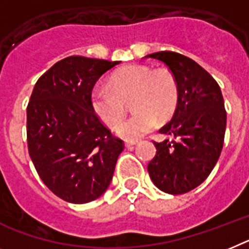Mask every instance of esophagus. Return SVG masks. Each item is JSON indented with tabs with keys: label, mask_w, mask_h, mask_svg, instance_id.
<instances>
[{
	"label": "esophagus",
	"mask_w": 249,
	"mask_h": 249,
	"mask_svg": "<svg viewBox=\"0 0 249 249\" xmlns=\"http://www.w3.org/2000/svg\"><path fill=\"white\" fill-rule=\"evenodd\" d=\"M137 144H138L137 141H125V147L126 148L134 147V145H137Z\"/></svg>",
	"instance_id": "34e87169"
}]
</instances>
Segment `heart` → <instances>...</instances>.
<instances>
[{
    "label": "heart",
    "instance_id": "heart-1",
    "mask_svg": "<svg viewBox=\"0 0 249 249\" xmlns=\"http://www.w3.org/2000/svg\"><path fill=\"white\" fill-rule=\"evenodd\" d=\"M108 89H96L91 93V107L106 126L114 128L124 117V102L131 98L136 114L115 129L126 141L144 137L157 120L170 119L178 102V86L172 73L144 64H129L116 71L108 79Z\"/></svg>",
    "mask_w": 249,
    "mask_h": 249
}]
</instances>
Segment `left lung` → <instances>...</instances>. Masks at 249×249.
Returning <instances> with one entry per match:
<instances>
[{
  "label": "left lung",
  "instance_id": "1",
  "mask_svg": "<svg viewBox=\"0 0 249 249\" xmlns=\"http://www.w3.org/2000/svg\"><path fill=\"white\" fill-rule=\"evenodd\" d=\"M144 58L166 64L178 86L176 110L160 130L175 141L154 143L157 153L148 172L160 191L185 194L208 178L220 157L227 128L223 95L216 81L182 54L158 52Z\"/></svg>",
  "mask_w": 249,
  "mask_h": 249
}]
</instances>
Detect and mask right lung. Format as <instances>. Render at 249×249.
<instances>
[{
	"mask_svg": "<svg viewBox=\"0 0 249 249\" xmlns=\"http://www.w3.org/2000/svg\"><path fill=\"white\" fill-rule=\"evenodd\" d=\"M120 62L73 55L35 83L26 108L29 154L41 181L72 204L99 199L107 190L121 139L112 137L91 107L100 77Z\"/></svg>",
	"mask_w": 249,
	"mask_h": 249,
	"instance_id": "1",
	"label": "right lung"
}]
</instances>
